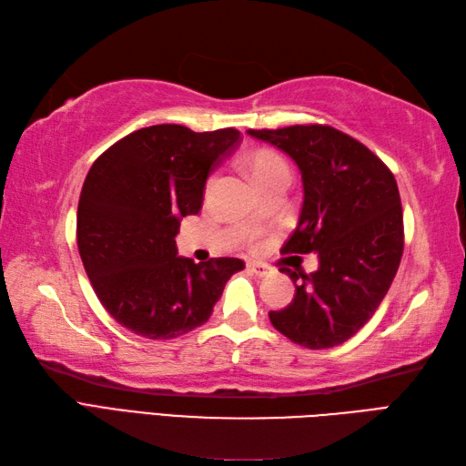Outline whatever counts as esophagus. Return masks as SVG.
I'll return each instance as SVG.
<instances>
[{"instance_id": "1", "label": "esophagus", "mask_w": 466, "mask_h": 466, "mask_svg": "<svg viewBox=\"0 0 466 466\" xmlns=\"http://www.w3.org/2000/svg\"><path fill=\"white\" fill-rule=\"evenodd\" d=\"M247 271H251L257 277H267L268 273H271V267L259 265V263H247Z\"/></svg>"}]
</instances>
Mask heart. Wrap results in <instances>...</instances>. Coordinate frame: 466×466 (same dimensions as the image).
Wrapping results in <instances>:
<instances>
[{"mask_svg":"<svg viewBox=\"0 0 466 466\" xmlns=\"http://www.w3.org/2000/svg\"><path fill=\"white\" fill-rule=\"evenodd\" d=\"M247 171H249L257 185L268 177H273L277 173L287 171V165L277 153L268 149H257L247 157Z\"/></svg>","mask_w":466,"mask_h":466,"instance_id":"1","label":"heart"}]
</instances>
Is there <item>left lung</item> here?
Returning <instances> with one entry per match:
<instances>
[{"mask_svg":"<svg viewBox=\"0 0 466 466\" xmlns=\"http://www.w3.org/2000/svg\"><path fill=\"white\" fill-rule=\"evenodd\" d=\"M291 157L303 207L283 255L317 253L311 275L283 267L295 297L271 311L273 327L307 349L345 343L375 315L402 257L405 231L395 175L377 155L330 126L249 129Z\"/></svg>","mask_w":466,"mask_h":466,"instance_id":"obj_1","label":"left lung"}]
</instances>
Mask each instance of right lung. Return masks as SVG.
<instances>
[{
    "instance_id": "obj_1",
    "label": "right lung",
    "mask_w": 466,
    "mask_h": 466,
    "mask_svg": "<svg viewBox=\"0 0 466 466\" xmlns=\"http://www.w3.org/2000/svg\"><path fill=\"white\" fill-rule=\"evenodd\" d=\"M241 133L163 123L129 133L91 165L77 207V247L101 305L131 333L175 339L207 323L245 263L177 257L183 217L198 215L209 173Z\"/></svg>"
}]
</instances>
